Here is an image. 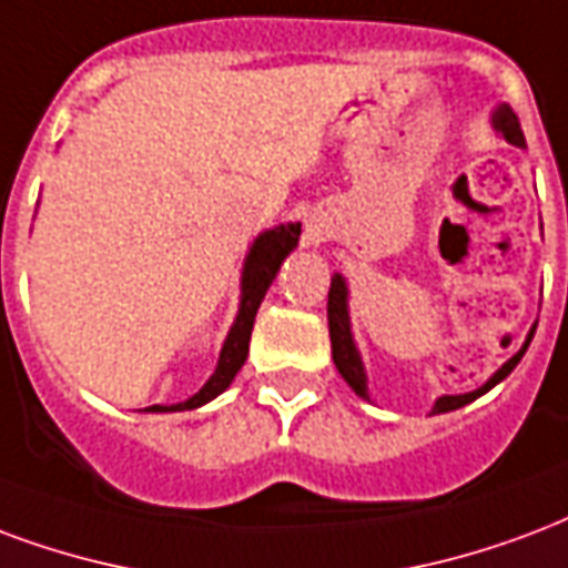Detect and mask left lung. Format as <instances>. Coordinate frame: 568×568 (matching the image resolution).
Wrapping results in <instances>:
<instances>
[{
    "mask_svg": "<svg viewBox=\"0 0 568 568\" xmlns=\"http://www.w3.org/2000/svg\"><path fill=\"white\" fill-rule=\"evenodd\" d=\"M494 129L506 138L508 144L527 146L524 144V132H520L518 116H515V111H511L508 104H499L497 113H494ZM327 331H331V355H334V364H337L339 376L352 385V390H355L358 397L369 400L367 373H364L358 348H355V339H352V327H348V288H346V280H343L339 273L331 276V292H327ZM532 334H536V327L530 331L527 343L520 346V352H515V355H511V358H508L506 364H503V367H499L497 373L485 382V385H481V388L469 390V394H445V397H439V400L434 403V415L460 409V406H466V403H473L476 397H481L485 390L494 388L497 382L506 379L508 373L518 367V361L524 358V352H527V346H530Z\"/></svg>",
    "mask_w": 568,
    "mask_h": 568,
    "instance_id": "left-lung-1",
    "label": "left lung"
}]
</instances>
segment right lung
<instances>
[{
	"label": "right lung",
	"mask_w": 568,
	"mask_h": 568,
	"mask_svg": "<svg viewBox=\"0 0 568 568\" xmlns=\"http://www.w3.org/2000/svg\"><path fill=\"white\" fill-rule=\"evenodd\" d=\"M297 237H301V222H288V225H276V229L264 231L255 237L250 246L246 264H243V280H241V310L237 318L231 325L229 337L222 343L220 364L216 373L204 382V388L199 394H192L189 400L174 403V406H146V413H183V409H199L213 397H220L222 390L229 388L231 379L237 376V369L243 367V361L250 355V337L252 325H255V313L262 306L267 288L276 280L280 264L285 262V255L295 250Z\"/></svg>",
	"instance_id": "obj_1"
}]
</instances>
